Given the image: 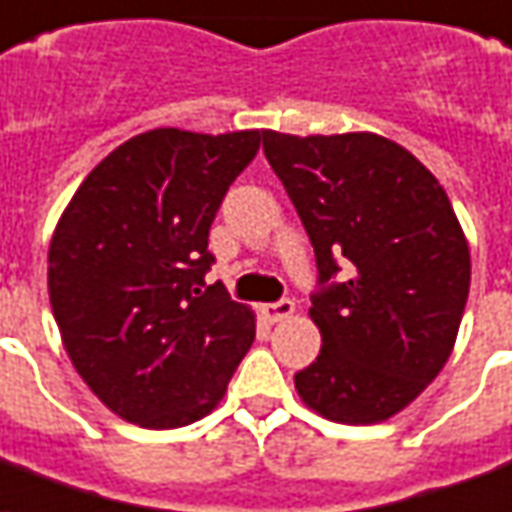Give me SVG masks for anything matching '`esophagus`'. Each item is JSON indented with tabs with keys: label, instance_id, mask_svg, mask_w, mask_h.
<instances>
[{
	"label": "esophagus",
	"instance_id": "esophagus-1",
	"mask_svg": "<svg viewBox=\"0 0 512 512\" xmlns=\"http://www.w3.org/2000/svg\"><path fill=\"white\" fill-rule=\"evenodd\" d=\"M261 313H264V319H270V322H283V319H289V316L294 313V302L292 300L267 302V305H261Z\"/></svg>",
	"mask_w": 512,
	"mask_h": 512
}]
</instances>
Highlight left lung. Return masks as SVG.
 <instances>
[{
    "mask_svg": "<svg viewBox=\"0 0 512 512\" xmlns=\"http://www.w3.org/2000/svg\"><path fill=\"white\" fill-rule=\"evenodd\" d=\"M261 138L319 270L311 319L322 352L294 387L327 420L382 423L455 346L472 261L453 204L412 152L376 133Z\"/></svg>",
    "mask_w": 512,
    "mask_h": 512,
    "instance_id": "8db88e82",
    "label": "left lung"
}]
</instances>
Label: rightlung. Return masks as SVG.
I'll list each match as a JSON object with an SVG mask.
<instances>
[{"label": "right lung", "mask_w": 512, "mask_h": 512, "mask_svg": "<svg viewBox=\"0 0 512 512\" xmlns=\"http://www.w3.org/2000/svg\"><path fill=\"white\" fill-rule=\"evenodd\" d=\"M259 130H147L89 171L48 248V297L89 390L141 428L210 414L256 338L212 267L220 201L256 158Z\"/></svg>", "instance_id": "right-lung-1"}]
</instances>
